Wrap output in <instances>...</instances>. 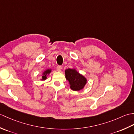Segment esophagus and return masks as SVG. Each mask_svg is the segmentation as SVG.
Instances as JSON below:
<instances>
[{"label":"esophagus","mask_w":134,"mask_h":134,"mask_svg":"<svg viewBox=\"0 0 134 134\" xmlns=\"http://www.w3.org/2000/svg\"><path fill=\"white\" fill-rule=\"evenodd\" d=\"M62 69V66H60V65H58V66L56 67V70L58 71H61Z\"/></svg>","instance_id":"34e87169"}]
</instances>
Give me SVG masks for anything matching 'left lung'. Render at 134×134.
<instances>
[{
  "mask_svg": "<svg viewBox=\"0 0 134 134\" xmlns=\"http://www.w3.org/2000/svg\"><path fill=\"white\" fill-rule=\"evenodd\" d=\"M65 78L69 81L70 88L72 90L79 91L82 89L86 83V79L75 70L69 69L65 71Z\"/></svg>",
  "mask_w": 134,
  "mask_h": 134,
  "instance_id": "1",
  "label": "left lung"
}]
</instances>
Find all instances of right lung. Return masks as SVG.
<instances>
[{
    "mask_svg": "<svg viewBox=\"0 0 134 134\" xmlns=\"http://www.w3.org/2000/svg\"><path fill=\"white\" fill-rule=\"evenodd\" d=\"M51 70H47V71H45L43 74V76H42V80H45V79H47V75L51 72Z\"/></svg>",
    "mask_w": 134,
    "mask_h": 134,
    "instance_id": "obj_1",
    "label": "right lung"
}]
</instances>
